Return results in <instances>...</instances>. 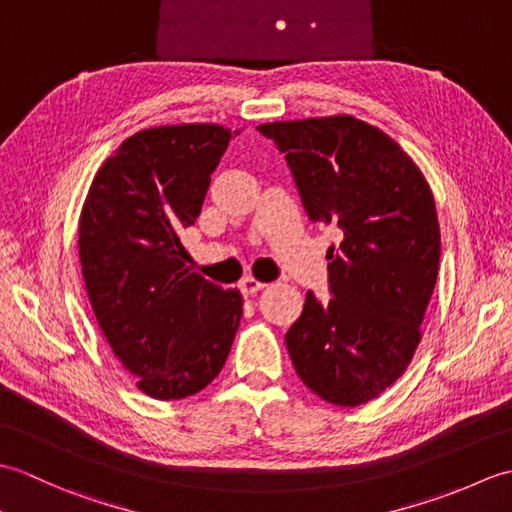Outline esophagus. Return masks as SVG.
Returning a JSON list of instances; mask_svg holds the SVG:
<instances>
[{"mask_svg": "<svg viewBox=\"0 0 512 512\" xmlns=\"http://www.w3.org/2000/svg\"><path fill=\"white\" fill-rule=\"evenodd\" d=\"M262 288H266V284H262V281H257V279H253V277H246L242 284H239V290H242V295L244 297H253V295H257L259 290Z\"/></svg>", "mask_w": 512, "mask_h": 512, "instance_id": "34e87169", "label": "esophagus"}]
</instances>
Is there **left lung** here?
Returning a JSON list of instances; mask_svg holds the SVG:
<instances>
[{"instance_id":"left-lung-1","label":"left lung","mask_w":512,"mask_h":512,"mask_svg":"<svg viewBox=\"0 0 512 512\" xmlns=\"http://www.w3.org/2000/svg\"><path fill=\"white\" fill-rule=\"evenodd\" d=\"M257 129L286 156L310 220L343 233L325 255L332 299L308 292L286 332L292 365L325 402L365 405L396 383L420 343L440 264L431 189L398 143L354 116Z\"/></svg>"}]
</instances>
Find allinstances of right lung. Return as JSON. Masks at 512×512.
<instances>
[{"label": "right lung", "mask_w": 512, "mask_h": 512, "mask_svg": "<svg viewBox=\"0 0 512 512\" xmlns=\"http://www.w3.org/2000/svg\"><path fill=\"white\" fill-rule=\"evenodd\" d=\"M231 138V129L206 123L143 129L103 162L83 204L79 257L96 321L138 389L156 400L209 385L242 319L239 290L193 273L180 242Z\"/></svg>", "instance_id": "1"}]
</instances>
